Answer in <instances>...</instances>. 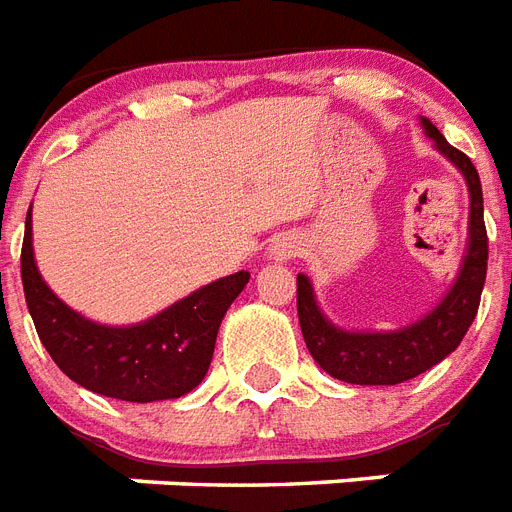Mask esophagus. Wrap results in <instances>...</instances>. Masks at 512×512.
<instances>
[{"label": "esophagus", "instance_id": "esophagus-1", "mask_svg": "<svg viewBox=\"0 0 512 512\" xmlns=\"http://www.w3.org/2000/svg\"><path fill=\"white\" fill-rule=\"evenodd\" d=\"M298 251H301V248H298L296 237H293V235H280L275 240V243H272V248H269V259L288 261V259H293V256H296Z\"/></svg>", "mask_w": 512, "mask_h": 512}]
</instances>
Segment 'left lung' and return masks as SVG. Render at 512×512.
I'll return each instance as SVG.
<instances>
[{"label": "left lung", "mask_w": 512, "mask_h": 512, "mask_svg": "<svg viewBox=\"0 0 512 512\" xmlns=\"http://www.w3.org/2000/svg\"><path fill=\"white\" fill-rule=\"evenodd\" d=\"M428 137L436 142L441 153L463 171L470 190V243L465 253L463 269L447 298L420 322L394 333H346L322 317L314 301L309 277H296L298 322L304 333L306 349L314 362L338 380L357 386H396L404 380L418 378L420 372L431 370L441 359L449 357L473 325L481 304V290L486 280L489 261V237L484 224V195L476 166L463 150L449 145L444 134L425 121Z\"/></svg>", "instance_id": "left-lung-1"}]
</instances>
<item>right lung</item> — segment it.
<instances>
[{
	"label": "right lung",
	"mask_w": 512,
	"mask_h": 512,
	"mask_svg": "<svg viewBox=\"0 0 512 512\" xmlns=\"http://www.w3.org/2000/svg\"><path fill=\"white\" fill-rule=\"evenodd\" d=\"M20 277L39 341L55 365L94 394L140 404L179 399L198 386L214 357L224 314L251 280L248 272H235L140 325H97L65 306L39 275L31 248V211L20 251Z\"/></svg>",
	"instance_id": "obj_1"
}]
</instances>
